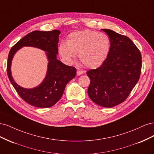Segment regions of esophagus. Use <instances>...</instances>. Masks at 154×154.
Here are the masks:
<instances>
[{"label": "esophagus", "mask_w": 154, "mask_h": 154, "mask_svg": "<svg viewBox=\"0 0 154 154\" xmlns=\"http://www.w3.org/2000/svg\"><path fill=\"white\" fill-rule=\"evenodd\" d=\"M76 74H77V75H78V76H80V75H81V74H83V71H81V70L77 69V71H76Z\"/></svg>", "instance_id": "1"}]
</instances>
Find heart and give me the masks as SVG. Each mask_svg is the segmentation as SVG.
<instances>
[{
  "label": "heart",
  "instance_id": "heart-1",
  "mask_svg": "<svg viewBox=\"0 0 154 154\" xmlns=\"http://www.w3.org/2000/svg\"><path fill=\"white\" fill-rule=\"evenodd\" d=\"M111 48L109 37L104 33L86 29L71 33L67 42L58 45V53L65 62L72 63L78 58L88 69L100 67L108 57Z\"/></svg>",
  "mask_w": 154,
  "mask_h": 154
}]
</instances>
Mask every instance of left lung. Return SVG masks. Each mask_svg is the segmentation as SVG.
<instances>
[{
	"label": "left lung",
	"mask_w": 154,
	"mask_h": 154,
	"mask_svg": "<svg viewBox=\"0 0 154 154\" xmlns=\"http://www.w3.org/2000/svg\"><path fill=\"white\" fill-rule=\"evenodd\" d=\"M109 35L111 48L108 57L96 69L87 72L90 78L88 95L95 103L110 108L127 98L140 77V51L128 37L110 29H101Z\"/></svg>",
	"instance_id": "obj_1"
}]
</instances>
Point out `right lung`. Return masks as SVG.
<instances>
[{
	"label": "right lung",
	"instance_id": "add662e5",
	"mask_svg": "<svg viewBox=\"0 0 154 154\" xmlns=\"http://www.w3.org/2000/svg\"><path fill=\"white\" fill-rule=\"evenodd\" d=\"M60 32L58 30L32 31L14 45L8 54L7 72L12 85L23 100L38 108H48L57 103L62 97L67 83L76 76L75 67L66 66L57 58ZM24 46L45 51L49 61L45 80L38 86L32 89H25L18 86L11 76L12 58L16 51Z\"/></svg>",
	"mask_w": 154,
	"mask_h": 154
}]
</instances>
